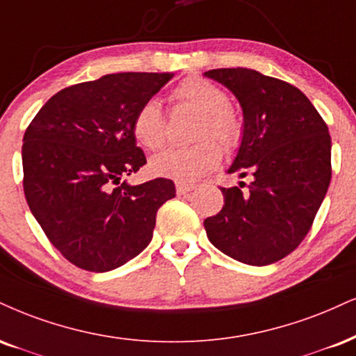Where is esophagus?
I'll use <instances>...</instances> for the list:
<instances>
[{"label": "esophagus", "instance_id": "1", "mask_svg": "<svg viewBox=\"0 0 356 356\" xmlns=\"http://www.w3.org/2000/svg\"><path fill=\"white\" fill-rule=\"evenodd\" d=\"M175 189H177L179 195H187L189 192H192L195 189L194 184H186V182H177L175 184Z\"/></svg>", "mask_w": 356, "mask_h": 356}]
</instances>
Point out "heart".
<instances>
[{
	"label": "heart",
	"instance_id": "heart-1",
	"mask_svg": "<svg viewBox=\"0 0 356 356\" xmlns=\"http://www.w3.org/2000/svg\"><path fill=\"white\" fill-rule=\"evenodd\" d=\"M174 99L200 111L195 137L200 143L189 147H174L149 162V169L157 177L192 184L216 169L222 161V149H234L241 143L242 121L227 104V96L219 86L204 78H187L174 89ZM132 134L147 151H157L165 144L167 124L159 101H145L134 115ZM212 136V140L208 137Z\"/></svg>",
	"mask_w": 356,
	"mask_h": 356
}]
</instances>
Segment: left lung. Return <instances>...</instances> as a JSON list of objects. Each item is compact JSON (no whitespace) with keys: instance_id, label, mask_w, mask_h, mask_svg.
<instances>
[{"instance_id":"left-lung-1","label":"left lung","mask_w":356,"mask_h":356,"mask_svg":"<svg viewBox=\"0 0 356 356\" xmlns=\"http://www.w3.org/2000/svg\"><path fill=\"white\" fill-rule=\"evenodd\" d=\"M237 97L242 140L229 174L252 175L247 192L222 187L224 207L204 220L213 247L264 267L284 259L310 230L332 177L328 127L300 89L245 67L204 72Z\"/></svg>"}]
</instances>
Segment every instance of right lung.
I'll return each instance as SVG.
<instances>
[{"mask_svg":"<svg viewBox=\"0 0 356 356\" xmlns=\"http://www.w3.org/2000/svg\"><path fill=\"white\" fill-rule=\"evenodd\" d=\"M170 72H118L70 86L34 115L23 139L24 195L46 237L76 267L109 272L139 255L169 179L131 186L145 156L132 121Z\"/></svg>","mask_w":356,"mask_h":356,"instance_id":"right-lung-1","label":"right lung"}]
</instances>
